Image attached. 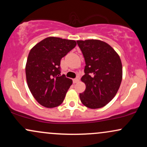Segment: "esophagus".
<instances>
[{
  "label": "esophagus",
  "mask_w": 147,
  "mask_h": 147,
  "mask_svg": "<svg viewBox=\"0 0 147 147\" xmlns=\"http://www.w3.org/2000/svg\"><path fill=\"white\" fill-rule=\"evenodd\" d=\"M79 81V77H77V78H75V79H73V83L74 84L77 83V82H78Z\"/></svg>",
  "instance_id": "1"
}]
</instances>
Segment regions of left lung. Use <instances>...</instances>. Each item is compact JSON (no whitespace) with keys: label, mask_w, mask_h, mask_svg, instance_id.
Masks as SVG:
<instances>
[{"label":"left lung","mask_w":147,"mask_h":147,"mask_svg":"<svg viewBox=\"0 0 147 147\" xmlns=\"http://www.w3.org/2000/svg\"><path fill=\"white\" fill-rule=\"evenodd\" d=\"M85 59L82 81L86 90L79 94L84 106L95 109L104 107L113 99L122 79V65L119 55L105 42L89 39L77 41Z\"/></svg>","instance_id":"1"}]
</instances>
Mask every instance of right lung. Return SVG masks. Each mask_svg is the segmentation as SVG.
<instances>
[{
    "label": "right lung",
    "instance_id": "add662e5",
    "mask_svg": "<svg viewBox=\"0 0 147 147\" xmlns=\"http://www.w3.org/2000/svg\"><path fill=\"white\" fill-rule=\"evenodd\" d=\"M77 45L73 40L48 37L30 50L25 66L26 79L34 99L46 108L59 106L72 84L61 75V59Z\"/></svg>",
    "mask_w": 147,
    "mask_h": 147
}]
</instances>
